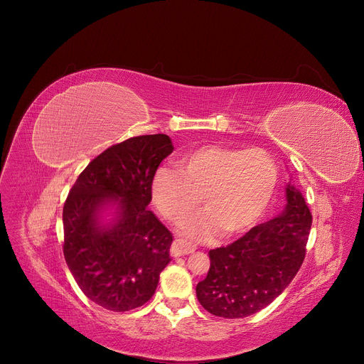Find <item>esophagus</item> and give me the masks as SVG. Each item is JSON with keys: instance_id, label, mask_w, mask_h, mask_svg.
<instances>
[{"instance_id": "esophagus-1", "label": "esophagus", "mask_w": 364, "mask_h": 364, "mask_svg": "<svg viewBox=\"0 0 364 364\" xmlns=\"http://www.w3.org/2000/svg\"><path fill=\"white\" fill-rule=\"evenodd\" d=\"M194 250H196V246L186 243V241H183V240H176L175 243H173L171 247H170V253H171L173 257L185 256V255L193 253Z\"/></svg>"}]
</instances>
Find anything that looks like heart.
<instances>
[{"instance_id":"heart-1","label":"heart","mask_w":364,"mask_h":364,"mask_svg":"<svg viewBox=\"0 0 364 364\" xmlns=\"http://www.w3.org/2000/svg\"><path fill=\"white\" fill-rule=\"evenodd\" d=\"M176 166L154 175L152 203L167 220L181 223L203 198L205 210L183 227V235L196 241L219 230L223 235L247 230L268 209L279 179L274 160L259 148L203 145L181 155Z\"/></svg>"}]
</instances>
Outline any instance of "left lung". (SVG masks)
Returning a JSON list of instances; mask_svg holds the SVG:
<instances>
[{
	"mask_svg": "<svg viewBox=\"0 0 364 364\" xmlns=\"http://www.w3.org/2000/svg\"><path fill=\"white\" fill-rule=\"evenodd\" d=\"M311 222L305 198L290 179L279 216L209 252L210 269L196 289L198 302L223 318H245L268 306L299 271Z\"/></svg>",
	"mask_w": 364,
	"mask_h": 364,
	"instance_id": "8db88e82",
	"label": "left lung"
}]
</instances>
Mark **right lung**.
<instances>
[{
    "label": "right lung",
    "mask_w": 364,
    "mask_h": 364,
    "mask_svg": "<svg viewBox=\"0 0 364 364\" xmlns=\"http://www.w3.org/2000/svg\"><path fill=\"white\" fill-rule=\"evenodd\" d=\"M173 152L167 134L114 145L84 168L63 205V255L90 301L117 313L146 304L171 261L170 231L149 209L151 183Z\"/></svg>",
    "instance_id": "1"
}]
</instances>
